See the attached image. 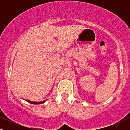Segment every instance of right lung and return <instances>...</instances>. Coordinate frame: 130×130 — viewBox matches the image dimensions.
I'll return each mask as SVG.
<instances>
[{
    "label": "right lung",
    "mask_w": 130,
    "mask_h": 130,
    "mask_svg": "<svg viewBox=\"0 0 130 130\" xmlns=\"http://www.w3.org/2000/svg\"><path fill=\"white\" fill-rule=\"evenodd\" d=\"M26 101H27V102L30 103L31 104H41V103H44L45 101L47 100H44V101H40V102H37V101H29V100H25Z\"/></svg>",
    "instance_id": "add662e5"
}]
</instances>
